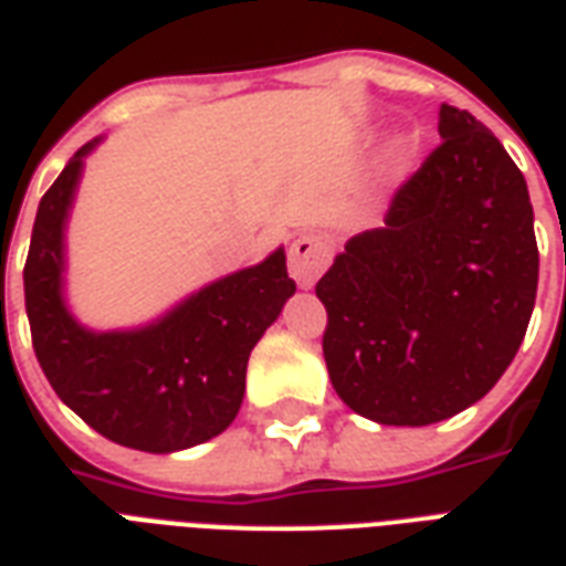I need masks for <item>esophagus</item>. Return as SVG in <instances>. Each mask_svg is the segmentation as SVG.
Segmentation results:
<instances>
[{
  "label": "esophagus",
  "instance_id": "1",
  "mask_svg": "<svg viewBox=\"0 0 566 566\" xmlns=\"http://www.w3.org/2000/svg\"><path fill=\"white\" fill-rule=\"evenodd\" d=\"M332 262V243L323 234L304 232L289 247V274L301 289H311Z\"/></svg>",
  "mask_w": 566,
  "mask_h": 566
}]
</instances>
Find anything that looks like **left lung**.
<instances>
[{
	"label": "left lung",
	"instance_id": "obj_1",
	"mask_svg": "<svg viewBox=\"0 0 566 566\" xmlns=\"http://www.w3.org/2000/svg\"><path fill=\"white\" fill-rule=\"evenodd\" d=\"M437 144L382 229L349 238L316 295L340 401L379 424L440 422L510 368L537 298L534 208L518 165L468 111L443 105Z\"/></svg>",
	"mask_w": 566,
	"mask_h": 566
}]
</instances>
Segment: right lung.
<instances>
[{"instance_id": "right-lung-1", "label": "right lung", "mask_w": 566, "mask_h": 566, "mask_svg": "<svg viewBox=\"0 0 566 566\" xmlns=\"http://www.w3.org/2000/svg\"><path fill=\"white\" fill-rule=\"evenodd\" d=\"M44 192L32 226L23 292L32 346L53 391L119 447L177 452L222 434L241 410L247 361L295 292L286 253L198 289L135 332H90L63 301V229L84 156Z\"/></svg>"}]
</instances>
